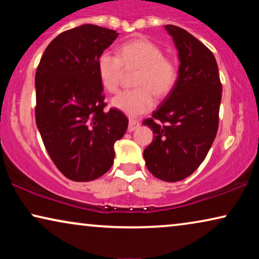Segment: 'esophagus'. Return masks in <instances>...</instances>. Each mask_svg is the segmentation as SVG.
I'll list each match as a JSON object with an SVG mask.
<instances>
[{
	"label": "esophagus",
	"instance_id": "esophagus-1",
	"mask_svg": "<svg viewBox=\"0 0 259 259\" xmlns=\"http://www.w3.org/2000/svg\"><path fill=\"white\" fill-rule=\"evenodd\" d=\"M139 126H140V122L138 121V120L130 119V122H128V132H133V131H136Z\"/></svg>",
	"mask_w": 259,
	"mask_h": 259
}]
</instances>
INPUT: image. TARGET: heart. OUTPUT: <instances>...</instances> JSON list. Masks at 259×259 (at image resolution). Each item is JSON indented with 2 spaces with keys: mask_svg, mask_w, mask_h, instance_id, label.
Masks as SVG:
<instances>
[{
  "mask_svg": "<svg viewBox=\"0 0 259 259\" xmlns=\"http://www.w3.org/2000/svg\"><path fill=\"white\" fill-rule=\"evenodd\" d=\"M125 68H140L136 84L139 88L123 91L112 99V106L130 118L143 115L154 107L155 94L167 95L178 77L173 61L165 58L164 52L147 38H134L119 47L118 56L109 52L101 53L97 61L98 76L102 87L109 93L118 91Z\"/></svg>",
  "mask_w": 259,
  "mask_h": 259,
  "instance_id": "b5f03b06",
  "label": "heart"
}]
</instances>
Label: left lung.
<instances>
[{"label": "left lung", "instance_id": "8db88e82", "mask_svg": "<svg viewBox=\"0 0 259 259\" xmlns=\"http://www.w3.org/2000/svg\"><path fill=\"white\" fill-rule=\"evenodd\" d=\"M165 29L178 51V77L153 118L143 122L154 133L144 159L154 177L175 183L192 175L213 144L222 83L210 49L183 28L167 24Z\"/></svg>", "mask_w": 259, "mask_h": 259}]
</instances>
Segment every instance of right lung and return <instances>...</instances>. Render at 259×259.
<instances>
[{
  "label": "right lung",
  "mask_w": 259,
  "mask_h": 259,
  "mask_svg": "<svg viewBox=\"0 0 259 259\" xmlns=\"http://www.w3.org/2000/svg\"><path fill=\"white\" fill-rule=\"evenodd\" d=\"M119 33L94 24L58 35L35 74V119L49 157L63 176L91 182L114 160V143L128 119L116 108L105 111L97 61Z\"/></svg>",
  "instance_id": "obj_1"
}]
</instances>
